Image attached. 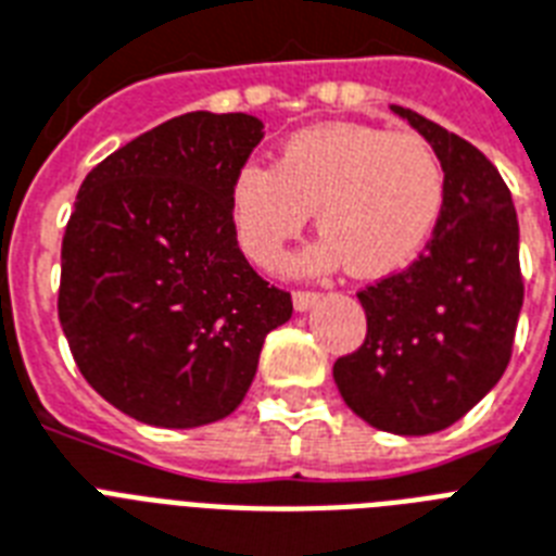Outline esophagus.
<instances>
[{
  "label": "esophagus",
  "mask_w": 556,
  "mask_h": 556,
  "mask_svg": "<svg viewBox=\"0 0 556 556\" xmlns=\"http://www.w3.org/2000/svg\"><path fill=\"white\" fill-rule=\"evenodd\" d=\"M317 303H320V294H317V291H294L296 312H312Z\"/></svg>",
  "instance_id": "1"
}]
</instances>
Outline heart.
<instances>
[{
	"mask_svg": "<svg viewBox=\"0 0 556 556\" xmlns=\"http://www.w3.org/2000/svg\"><path fill=\"white\" fill-rule=\"evenodd\" d=\"M447 199L439 152L415 132L323 124L288 135L274 167L248 161L230 181L236 239L260 268H274L314 210L317 265L346 262L361 279L413 265L435 233Z\"/></svg>",
	"mask_w": 556,
	"mask_h": 556,
	"instance_id": "b5f03b06",
	"label": "heart"
}]
</instances>
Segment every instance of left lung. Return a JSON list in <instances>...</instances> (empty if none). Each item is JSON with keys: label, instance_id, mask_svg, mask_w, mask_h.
Returning <instances> with one entry per match:
<instances>
[{"label": "left lung", "instance_id": "left-lung-1", "mask_svg": "<svg viewBox=\"0 0 556 556\" xmlns=\"http://www.w3.org/2000/svg\"><path fill=\"white\" fill-rule=\"evenodd\" d=\"M392 112L439 152L447 199L427 251L357 294L366 340L334 364V383L375 430L430 435L470 413L508 366L522 308L519 222L473 143L413 109Z\"/></svg>", "mask_w": 556, "mask_h": 556}]
</instances>
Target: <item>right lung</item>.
I'll use <instances>...</instances> for the list:
<instances>
[{
	"label": "right lung",
	"instance_id": "right-lung-1",
	"mask_svg": "<svg viewBox=\"0 0 556 556\" xmlns=\"http://www.w3.org/2000/svg\"><path fill=\"white\" fill-rule=\"evenodd\" d=\"M244 112H187L91 169L63 236L60 326L83 378L135 421L190 430L242 404L291 294L248 265L230 181L262 141Z\"/></svg>",
	"mask_w": 556,
	"mask_h": 556
}]
</instances>
